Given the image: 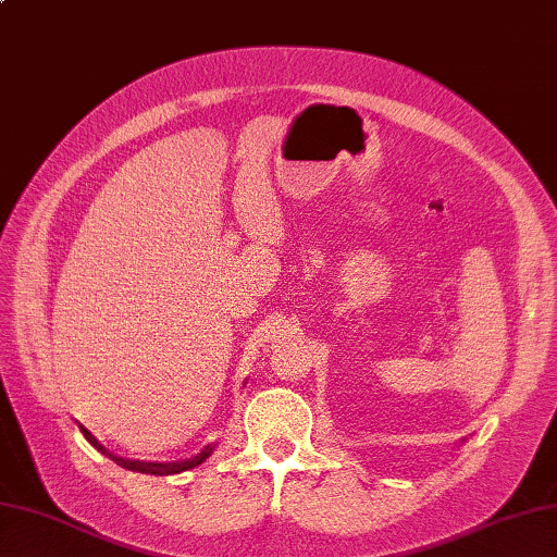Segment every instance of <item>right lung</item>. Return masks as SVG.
Returning a JSON list of instances; mask_svg holds the SVG:
<instances>
[{"instance_id": "obj_1", "label": "right lung", "mask_w": 557, "mask_h": 557, "mask_svg": "<svg viewBox=\"0 0 557 557\" xmlns=\"http://www.w3.org/2000/svg\"><path fill=\"white\" fill-rule=\"evenodd\" d=\"M79 430H83V435H85V440L94 446V449L97 451H101L103 456H108L111 460H115L117 466H122V468H127V470H132V472H144V474H156V478H162V474H180V472H184V470H191V468H196V466H200L202 460L206 458H210L212 456V451H214V442L212 444H208L206 449H202L200 454H196V456H191V458H182V460H170V463H165V460H162V463H151V460H132V458H120V456H113V454H108L103 446L97 442V437L91 435V432L85 428V425H79Z\"/></svg>"}]
</instances>
